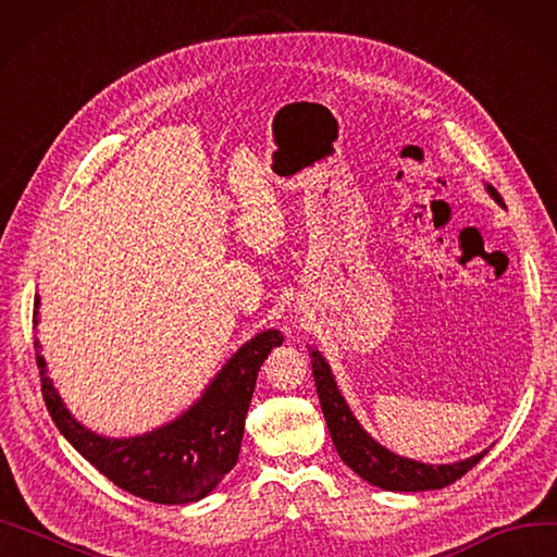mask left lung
Returning <instances> with one entry per match:
<instances>
[{"label":"left lung","instance_id":"left-lung-1","mask_svg":"<svg viewBox=\"0 0 557 557\" xmlns=\"http://www.w3.org/2000/svg\"><path fill=\"white\" fill-rule=\"evenodd\" d=\"M485 189L494 201L506 208L497 189L490 183H485ZM309 358L315 394H319L321 400V410L330 429V438L335 443L339 459L347 463L354 473L363 478L366 483L386 492L441 490L453 485L463 473H469L473 466L490 453V449H483V453L455 463H424L391 453L388 447L374 441L372 435L360 426V422L349 408V403L344 400L342 391L335 382V374L330 370L327 360L321 356V351L309 347Z\"/></svg>","mask_w":557,"mask_h":557}]
</instances>
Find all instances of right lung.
<instances>
[{"label": "right lung", "instance_id": "obj_1", "mask_svg": "<svg viewBox=\"0 0 557 557\" xmlns=\"http://www.w3.org/2000/svg\"><path fill=\"white\" fill-rule=\"evenodd\" d=\"M33 323L39 325V295ZM281 342V330H262L232 354L187 410L128 438H110L74 419L49 377L39 339L35 349L49 414L86 461L135 497L154 504H191L208 497L236 466L258 372Z\"/></svg>", "mask_w": 557, "mask_h": 557}]
</instances>
